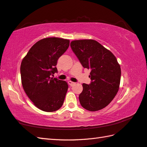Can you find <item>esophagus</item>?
<instances>
[{"label":"esophagus","mask_w":147,"mask_h":147,"mask_svg":"<svg viewBox=\"0 0 147 147\" xmlns=\"http://www.w3.org/2000/svg\"><path fill=\"white\" fill-rule=\"evenodd\" d=\"M68 84L70 86H73L74 84H75V83H74L72 82V81H68Z\"/></svg>","instance_id":"esophagus-1"}]
</instances>
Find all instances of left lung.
Instances as JSON below:
<instances>
[{"label": "left lung", "mask_w": 147, "mask_h": 147, "mask_svg": "<svg viewBox=\"0 0 147 147\" xmlns=\"http://www.w3.org/2000/svg\"><path fill=\"white\" fill-rule=\"evenodd\" d=\"M71 47L84 68L91 69V84H83L79 95L82 107L97 111L107 106L119 88L121 70L116 57L94 40H73Z\"/></svg>", "instance_id": "1"}]
</instances>
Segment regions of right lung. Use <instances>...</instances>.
Masks as SVG:
<instances>
[{
	"mask_svg": "<svg viewBox=\"0 0 147 147\" xmlns=\"http://www.w3.org/2000/svg\"><path fill=\"white\" fill-rule=\"evenodd\" d=\"M69 46V40L57 37L39 40L21 62V83L26 94L40 110L54 112L63 104L68 89L66 82L53 78L58 59Z\"/></svg>",
	"mask_w": 147,
	"mask_h": 147,
	"instance_id": "add662e5",
	"label": "right lung"
}]
</instances>
